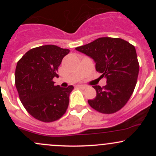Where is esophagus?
<instances>
[{
  "label": "esophagus",
  "mask_w": 156,
  "mask_h": 156,
  "mask_svg": "<svg viewBox=\"0 0 156 156\" xmlns=\"http://www.w3.org/2000/svg\"><path fill=\"white\" fill-rule=\"evenodd\" d=\"M78 87H79L80 88H81V89H85V88L87 87L86 85H78Z\"/></svg>",
  "instance_id": "obj_1"
}]
</instances>
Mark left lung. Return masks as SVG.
I'll list each match as a JSON object with an SVG mask.
<instances>
[{
  "label": "left lung",
  "mask_w": 156,
  "mask_h": 156,
  "mask_svg": "<svg viewBox=\"0 0 156 156\" xmlns=\"http://www.w3.org/2000/svg\"><path fill=\"white\" fill-rule=\"evenodd\" d=\"M75 50L92 58L96 70L106 78V85H94L97 96L88 103L104 114L120 110L131 97L139 73L134 46L122 38L100 37Z\"/></svg>",
  "instance_id": "left-lung-1"
}]
</instances>
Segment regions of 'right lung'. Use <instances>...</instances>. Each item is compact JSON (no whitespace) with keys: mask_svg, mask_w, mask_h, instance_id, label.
Segmentation results:
<instances>
[{"mask_svg":"<svg viewBox=\"0 0 156 156\" xmlns=\"http://www.w3.org/2000/svg\"><path fill=\"white\" fill-rule=\"evenodd\" d=\"M69 49L44 45L29 50L18 61L15 84L20 101L31 116L43 122L60 119L66 112L72 85H54L58 67Z\"/></svg>","mask_w":156,"mask_h":156,"instance_id":"right-lung-1","label":"right lung"}]
</instances>
